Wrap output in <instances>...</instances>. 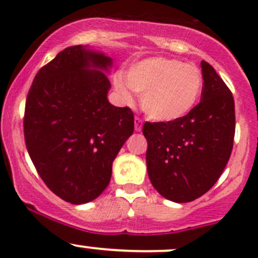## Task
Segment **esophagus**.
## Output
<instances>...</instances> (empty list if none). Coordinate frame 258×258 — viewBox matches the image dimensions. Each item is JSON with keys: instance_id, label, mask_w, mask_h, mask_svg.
Segmentation results:
<instances>
[{"instance_id": "1", "label": "esophagus", "mask_w": 258, "mask_h": 258, "mask_svg": "<svg viewBox=\"0 0 258 258\" xmlns=\"http://www.w3.org/2000/svg\"><path fill=\"white\" fill-rule=\"evenodd\" d=\"M142 123H144V122H142V119L140 118V117H136V118H135V130H136L137 132H140L142 130Z\"/></svg>"}]
</instances>
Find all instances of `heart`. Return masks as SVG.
Instances as JSON below:
<instances>
[{"mask_svg": "<svg viewBox=\"0 0 258 258\" xmlns=\"http://www.w3.org/2000/svg\"><path fill=\"white\" fill-rule=\"evenodd\" d=\"M113 85L126 101L131 100L130 90L142 96V108L150 118L171 122L194 110L201 97L204 79L195 64L151 57L132 64L126 72V80L116 75Z\"/></svg>", "mask_w": 258, "mask_h": 258, "instance_id": "heart-1", "label": "heart"}]
</instances>
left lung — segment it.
Returning <instances> with one entry per match:
<instances>
[{"instance_id": "1", "label": "left lung", "mask_w": 258, "mask_h": 258, "mask_svg": "<svg viewBox=\"0 0 258 258\" xmlns=\"http://www.w3.org/2000/svg\"><path fill=\"white\" fill-rule=\"evenodd\" d=\"M201 102L182 118L146 122V163L152 186L170 201L199 199L225 170L235 137V101L210 63L201 62Z\"/></svg>"}]
</instances>
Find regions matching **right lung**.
<instances>
[{"mask_svg":"<svg viewBox=\"0 0 258 258\" xmlns=\"http://www.w3.org/2000/svg\"><path fill=\"white\" fill-rule=\"evenodd\" d=\"M111 64V57L71 46L37 72L28 91L23 117L28 155L46 186L70 204L102 194L113 160L134 134L131 108L107 100L111 83L102 71Z\"/></svg>","mask_w":258,"mask_h":258,"instance_id":"add662e5","label":"right lung"}]
</instances>
